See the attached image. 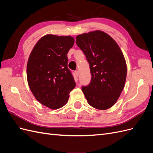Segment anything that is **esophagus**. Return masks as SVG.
Masks as SVG:
<instances>
[{
	"label": "esophagus",
	"mask_w": 153,
	"mask_h": 153,
	"mask_svg": "<svg viewBox=\"0 0 153 153\" xmlns=\"http://www.w3.org/2000/svg\"><path fill=\"white\" fill-rule=\"evenodd\" d=\"M75 74L76 76L78 77V75H79V73H78V71H75Z\"/></svg>",
	"instance_id": "obj_1"
}]
</instances>
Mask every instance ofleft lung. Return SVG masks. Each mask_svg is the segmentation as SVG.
I'll use <instances>...</instances> for the list:
<instances>
[{
    "label": "left lung",
    "mask_w": 153,
    "mask_h": 153,
    "mask_svg": "<svg viewBox=\"0 0 153 153\" xmlns=\"http://www.w3.org/2000/svg\"><path fill=\"white\" fill-rule=\"evenodd\" d=\"M76 43L89 64L91 80L82 90L88 103L106 110L116 103L126 82L127 66L124 55L108 34L95 30L76 36Z\"/></svg>",
    "instance_id": "8db88e82"
}]
</instances>
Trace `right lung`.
Returning <instances> with one entry per match:
<instances>
[{
  "mask_svg": "<svg viewBox=\"0 0 153 153\" xmlns=\"http://www.w3.org/2000/svg\"><path fill=\"white\" fill-rule=\"evenodd\" d=\"M75 39L47 34L35 45L27 65L30 89L40 103L51 109L62 107L76 84L68 68V52Z\"/></svg>",
  "mask_w": 153,
  "mask_h": 153,
  "instance_id": "1",
  "label": "right lung"
}]
</instances>
